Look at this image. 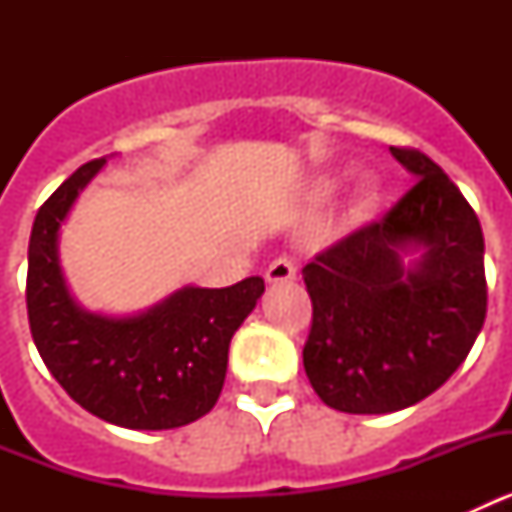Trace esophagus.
<instances>
[{"instance_id": "1", "label": "esophagus", "mask_w": 512, "mask_h": 512, "mask_svg": "<svg viewBox=\"0 0 512 512\" xmlns=\"http://www.w3.org/2000/svg\"><path fill=\"white\" fill-rule=\"evenodd\" d=\"M297 279V266L295 261L287 259V256H279L269 264L266 269V282L269 284H287V282H295Z\"/></svg>"}]
</instances>
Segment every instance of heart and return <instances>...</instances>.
<instances>
[{
  "label": "heart",
  "mask_w": 512,
  "mask_h": 512,
  "mask_svg": "<svg viewBox=\"0 0 512 512\" xmlns=\"http://www.w3.org/2000/svg\"><path fill=\"white\" fill-rule=\"evenodd\" d=\"M338 187V179L336 176H318L312 189L318 197H328V194L336 192ZM382 202V184L374 179V176H361L359 182L354 184L351 189V197H348V217L354 220V223H364L369 217L374 215V210L379 207Z\"/></svg>",
  "instance_id": "obj_1"
}]
</instances>
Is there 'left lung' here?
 Here are the masks:
<instances>
[{
    "label": "left lung",
    "instance_id": "left-lung-1",
    "mask_svg": "<svg viewBox=\"0 0 512 512\" xmlns=\"http://www.w3.org/2000/svg\"><path fill=\"white\" fill-rule=\"evenodd\" d=\"M390 151L415 187L384 220L302 269L312 300L307 379L328 408L351 415L395 413L436 392L487 315L477 215L425 153Z\"/></svg>",
    "mask_w": 512,
    "mask_h": 512
}]
</instances>
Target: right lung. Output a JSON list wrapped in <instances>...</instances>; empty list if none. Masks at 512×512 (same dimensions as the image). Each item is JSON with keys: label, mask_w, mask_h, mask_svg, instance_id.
Masks as SVG:
<instances>
[{"label": "right lung", "mask_w": 512, "mask_h": 512, "mask_svg": "<svg viewBox=\"0 0 512 512\" xmlns=\"http://www.w3.org/2000/svg\"><path fill=\"white\" fill-rule=\"evenodd\" d=\"M107 158L89 161L35 215L27 248V318L48 372L97 418L166 431L215 408L230 338L264 295V279L176 289L133 315H104L71 295L58 256L61 225Z\"/></svg>", "instance_id": "right-lung-1"}]
</instances>
